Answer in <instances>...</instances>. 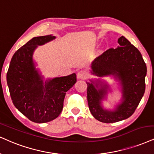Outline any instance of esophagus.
Masks as SVG:
<instances>
[{
  "mask_svg": "<svg viewBox=\"0 0 154 154\" xmlns=\"http://www.w3.org/2000/svg\"><path fill=\"white\" fill-rule=\"evenodd\" d=\"M86 77H87L86 72L85 71H83V70H81V71H79V72H78L77 78L79 79H86Z\"/></svg>",
  "mask_w": 154,
  "mask_h": 154,
  "instance_id": "1",
  "label": "esophagus"
}]
</instances>
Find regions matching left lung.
I'll list each match as a JSON object with an SVG mask.
<instances>
[{"mask_svg":"<svg viewBox=\"0 0 154 154\" xmlns=\"http://www.w3.org/2000/svg\"><path fill=\"white\" fill-rule=\"evenodd\" d=\"M119 46L109 48L91 63V73L98 77L113 75L119 81L122 100L113 111L104 109L101 100L109 86L100 79L87 82L89 110L95 119L106 123L128 119L134 113L145 92L146 65L140 51L124 36L118 40Z\"/></svg>","mask_w":154,"mask_h":154,"instance_id":"obj_1","label":"left lung"}]
</instances>
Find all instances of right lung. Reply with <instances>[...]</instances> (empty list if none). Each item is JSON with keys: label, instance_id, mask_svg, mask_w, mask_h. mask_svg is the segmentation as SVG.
<instances>
[{"label": "right lung", "instance_id": "1", "mask_svg": "<svg viewBox=\"0 0 154 154\" xmlns=\"http://www.w3.org/2000/svg\"><path fill=\"white\" fill-rule=\"evenodd\" d=\"M52 35L34 37L15 53L7 73V83L16 108L29 120L42 123L54 120L61 113L66 93L76 82V75L48 79L35 68L33 52L38 45L53 41Z\"/></svg>", "mask_w": 154, "mask_h": 154}]
</instances>
